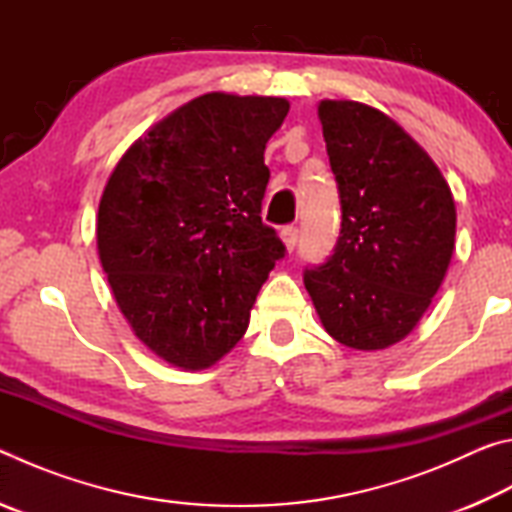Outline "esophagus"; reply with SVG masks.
<instances>
[{
  "label": "esophagus",
  "mask_w": 512,
  "mask_h": 512,
  "mask_svg": "<svg viewBox=\"0 0 512 512\" xmlns=\"http://www.w3.org/2000/svg\"><path fill=\"white\" fill-rule=\"evenodd\" d=\"M280 237L284 241V246H287V253H293V248H296V244H298V228L287 225V228L280 232Z\"/></svg>",
  "instance_id": "esophagus-1"
}]
</instances>
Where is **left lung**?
I'll use <instances>...</instances> for the list:
<instances>
[{"instance_id":"left-lung-1","label":"left lung","mask_w":512,"mask_h":512,"mask_svg":"<svg viewBox=\"0 0 512 512\" xmlns=\"http://www.w3.org/2000/svg\"><path fill=\"white\" fill-rule=\"evenodd\" d=\"M318 119L341 196V237L305 287L325 332L384 350L413 332L454 255L456 205L429 153L384 112L323 99Z\"/></svg>"}]
</instances>
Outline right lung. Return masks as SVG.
Instances as JSON below:
<instances>
[{
	"instance_id": "right-lung-1",
	"label": "right lung",
	"mask_w": 512,
	"mask_h": 512,
	"mask_svg": "<svg viewBox=\"0 0 512 512\" xmlns=\"http://www.w3.org/2000/svg\"><path fill=\"white\" fill-rule=\"evenodd\" d=\"M289 101L207 92L153 124L103 187L97 250L155 357L205 370L246 334L284 244L262 223L264 149Z\"/></svg>"
}]
</instances>
